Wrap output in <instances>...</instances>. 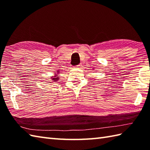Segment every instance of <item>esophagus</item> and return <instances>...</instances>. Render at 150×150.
<instances>
[{
    "label": "esophagus",
    "instance_id": "obj_1",
    "mask_svg": "<svg viewBox=\"0 0 150 150\" xmlns=\"http://www.w3.org/2000/svg\"><path fill=\"white\" fill-rule=\"evenodd\" d=\"M81 64H79V65H77V66H76V67H75V68H78V69H79V68H81Z\"/></svg>",
    "mask_w": 150,
    "mask_h": 150
}]
</instances>
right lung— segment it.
<instances>
[{
  "instance_id": "add662e5",
  "label": "right lung",
  "mask_w": 150,
  "mask_h": 150,
  "mask_svg": "<svg viewBox=\"0 0 150 150\" xmlns=\"http://www.w3.org/2000/svg\"><path fill=\"white\" fill-rule=\"evenodd\" d=\"M59 73V72H58ZM52 80V81H53V82H57V81L59 80V78L58 77H57V75H55V76H54V77H52V79H51Z\"/></svg>"
}]
</instances>
